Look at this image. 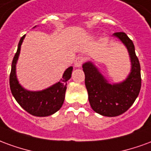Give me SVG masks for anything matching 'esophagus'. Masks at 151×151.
<instances>
[{
    "mask_svg": "<svg viewBox=\"0 0 151 151\" xmlns=\"http://www.w3.org/2000/svg\"><path fill=\"white\" fill-rule=\"evenodd\" d=\"M83 62H84V58L82 56H78L75 59V60H74V65L77 68H79V67L82 66Z\"/></svg>",
    "mask_w": 151,
    "mask_h": 151,
    "instance_id": "esophagus-1",
    "label": "esophagus"
}]
</instances>
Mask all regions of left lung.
<instances>
[{
	"label": "left lung",
	"instance_id": "left-lung-1",
	"mask_svg": "<svg viewBox=\"0 0 151 151\" xmlns=\"http://www.w3.org/2000/svg\"><path fill=\"white\" fill-rule=\"evenodd\" d=\"M128 50L131 69L124 81L111 84L92 61L82 65L91 108L104 116H120L133 105L141 90V68L132 40L124 32L114 33Z\"/></svg>",
	"mask_w": 151,
	"mask_h": 151
}]
</instances>
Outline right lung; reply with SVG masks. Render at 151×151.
<instances>
[{
    "label": "right lung",
    "instance_id": "add662e5",
    "mask_svg": "<svg viewBox=\"0 0 151 151\" xmlns=\"http://www.w3.org/2000/svg\"><path fill=\"white\" fill-rule=\"evenodd\" d=\"M35 27H36V26ZM25 36L26 35H23L19 41L17 52L12 62L11 73L9 76L10 90L18 104L28 113L35 116H48L56 112L62 107L67 88V81L71 78L73 66L65 69L63 73L62 78L59 82L47 88L36 91L25 89L19 83L16 74V65Z\"/></svg>",
    "mask_w": 151,
    "mask_h": 151
}]
</instances>
